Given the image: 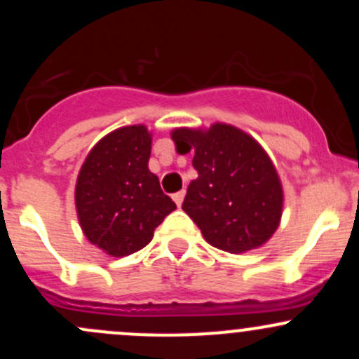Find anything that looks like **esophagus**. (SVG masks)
<instances>
[{
	"label": "esophagus",
	"mask_w": 359,
	"mask_h": 359,
	"mask_svg": "<svg viewBox=\"0 0 359 359\" xmlns=\"http://www.w3.org/2000/svg\"><path fill=\"white\" fill-rule=\"evenodd\" d=\"M184 196H186V191H179V193H175L173 194V201L177 203V206H180L182 205V201H184Z\"/></svg>",
	"instance_id": "34e87169"
}]
</instances>
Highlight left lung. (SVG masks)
<instances>
[{
  "mask_svg": "<svg viewBox=\"0 0 359 359\" xmlns=\"http://www.w3.org/2000/svg\"><path fill=\"white\" fill-rule=\"evenodd\" d=\"M172 139L179 153H194L198 179L187 187L182 210L203 238L229 253L262 247L280 226L283 187L260 144L226 123L175 128Z\"/></svg>",
  "mask_w": 359,
  "mask_h": 359,
  "instance_id": "8db88e82",
  "label": "left lung"
}]
</instances>
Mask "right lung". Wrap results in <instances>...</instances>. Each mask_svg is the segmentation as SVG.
I'll use <instances>...</instances> for the list:
<instances>
[{
	"label": "right lung",
	"mask_w": 359,
	"mask_h": 359,
	"mask_svg": "<svg viewBox=\"0 0 359 359\" xmlns=\"http://www.w3.org/2000/svg\"><path fill=\"white\" fill-rule=\"evenodd\" d=\"M151 133L123 126L93 146L76 180V212L88 241L111 257L139 252L177 208L149 172Z\"/></svg>",
	"instance_id": "1"
}]
</instances>
